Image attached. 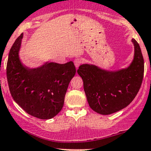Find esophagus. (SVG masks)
Masks as SVG:
<instances>
[{
    "label": "esophagus",
    "mask_w": 151,
    "mask_h": 151,
    "mask_svg": "<svg viewBox=\"0 0 151 151\" xmlns=\"http://www.w3.org/2000/svg\"><path fill=\"white\" fill-rule=\"evenodd\" d=\"M82 60L81 59H80V58H76L75 60H74V65H75V66H76V68H78L79 66H80V65L82 63Z\"/></svg>",
    "instance_id": "obj_1"
}]
</instances>
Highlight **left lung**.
Returning <instances> with one entry per match:
<instances>
[{"label": "left lung", "instance_id": "8db88e82", "mask_svg": "<svg viewBox=\"0 0 151 151\" xmlns=\"http://www.w3.org/2000/svg\"><path fill=\"white\" fill-rule=\"evenodd\" d=\"M134 54L129 66L111 71L85 63L77 73L90 107L101 115H110L126 107L137 94L144 74V60L139 44L132 39Z\"/></svg>", "mask_w": 151, "mask_h": 151}]
</instances>
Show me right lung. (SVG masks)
<instances>
[{
  "instance_id": "1",
  "label": "right lung",
  "mask_w": 151,
  "mask_h": 151,
  "mask_svg": "<svg viewBox=\"0 0 151 151\" xmlns=\"http://www.w3.org/2000/svg\"><path fill=\"white\" fill-rule=\"evenodd\" d=\"M23 33L9 51L6 76L12 98L27 113L39 119H51L60 112L68 84L76 73L74 63L47 61L37 68L24 66L19 58Z\"/></svg>"
}]
</instances>
